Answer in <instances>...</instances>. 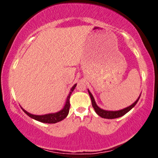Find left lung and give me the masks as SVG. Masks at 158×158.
I'll return each mask as SVG.
<instances>
[{
    "instance_id": "left-lung-1",
    "label": "left lung",
    "mask_w": 158,
    "mask_h": 158,
    "mask_svg": "<svg viewBox=\"0 0 158 158\" xmlns=\"http://www.w3.org/2000/svg\"><path fill=\"white\" fill-rule=\"evenodd\" d=\"M88 90V94H89V95L90 97V99H91L92 106H93L94 110H95L96 113H97L98 115L99 116V117H102V118H105V119H115V118H118V117H122V116L125 115V114H126V113H128L130 110H131L132 108L135 106V105L137 104V102H138L139 97H140V95H141V94H140V95L139 96V97L137 98V100H136L135 102L133 103V104L131 105V106H129L128 107H126V108H123V109L118 110H104V109H102V108H99V107L97 105V103H96L95 99H94L92 94L90 93V91L89 90Z\"/></svg>"
}]
</instances>
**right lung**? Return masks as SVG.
<instances>
[{"label":"right lung","mask_w":158,"mask_h":158,"mask_svg":"<svg viewBox=\"0 0 158 158\" xmlns=\"http://www.w3.org/2000/svg\"><path fill=\"white\" fill-rule=\"evenodd\" d=\"M76 87H77V84L74 85L71 88V89H70V93H69L68 97H67L66 102H65L64 108L59 110V111L56 112V113L47 114H44V115H35V114H32L27 112V110L23 109L22 107H21V108L27 115H28L29 117H31L32 119H35V120L39 121V122L44 123H56L58 122H60V121L63 120L64 118H66L67 116L68 115L69 109H70V97Z\"/></svg>","instance_id":"right-lung-1"}]
</instances>
